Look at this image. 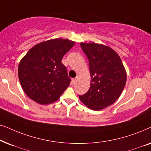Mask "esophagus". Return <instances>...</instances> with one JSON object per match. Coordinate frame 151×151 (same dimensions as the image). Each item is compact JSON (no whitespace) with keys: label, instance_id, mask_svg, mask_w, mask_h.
Wrapping results in <instances>:
<instances>
[{"label":"esophagus","instance_id":"34e87169","mask_svg":"<svg viewBox=\"0 0 151 151\" xmlns=\"http://www.w3.org/2000/svg\"><path fill=\"white\" fill-rule=\"evenodd\" d=\"M77 80H78V78H73V79H72L71 84H75L76 81H77Z\"/></svg>","mask_w":151,"mask_h":151}]
</instances>
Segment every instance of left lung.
I'll list each match as a JSON object with an SVG mask.
<instances>
[{
  "mask_svg": "<svg viewBox=\"0 0 151 151\" xmlns=\"http://www.w3.org/2000/svg\"><path fill=\"white\" fill-rule=\"evenodd\" d=\"M89 62L91 86L81 102L93 111H100L119 98L127 82V72L119 55L111 47L97 43L81 42Z\"/></svg>",
  "mask_w": 151,
  "mask_h": 151,
  "instance_id": "8db88e82",
  "label": "left lung"
}]
</instances>
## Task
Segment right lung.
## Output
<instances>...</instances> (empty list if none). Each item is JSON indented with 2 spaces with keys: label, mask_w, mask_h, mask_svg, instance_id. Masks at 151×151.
Returning <instances> with one entry per match:
<instances>
[{
  "label": "right lung",
  "mask_w": 151,
  "mask_h": 151,
  "mask_svg": "<svg viewBox=\"0 0 151 151\" xmlns=\"http://www.w3.org/2000/svg\"><path fill=\"white\" fill-rule=\"evenodd\" d=\"M75 42L56 38L33 47L22 58L18 73L24 93L40 104H49L60 98L71 79L62 59Z\"/></svg>",
  "instance_id": "right-lung-1"
}]
</instances>
